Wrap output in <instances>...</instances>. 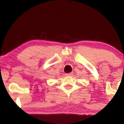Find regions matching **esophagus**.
I'll return each instance as SVG.
<instances>
[{
    "label": "esophagus",
    "instance_id": "esophagus-1",
    "mask_svg": "<svg viewBox=\"0 0 124 124\" xmlns=\"http://www.w3.org/2000/svg\"><path fill=\"white\" fill-rule=\"evenodd\" d=\"M72 74L71 73H66V74H65V75H66V76H72Z\"/></svg>",
    "mask_w": 124,
    "mask_h": 124
}]
</instances>
